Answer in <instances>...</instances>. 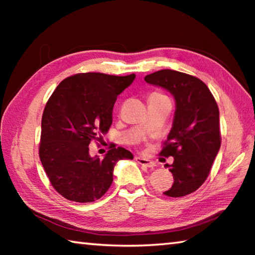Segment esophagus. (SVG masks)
Here are the masks:
<instances>
[{
  "label": "esophagus",
  "mask_w": 255,
  "mask_h": 255,
  "mask_svg": "<svg viewBox=\"0 0 255 255\" xmlns=\"http://www.w3.org/2000/svg\"><path fill=\"white\" fill-rule=\"evenodd\" d=\"M135 159L137 161V163H139L140 165L147 166V167H153L154 166V162L150 161V159L143 157V156H136Z\"/></svg>",
  "instance_id": "esophagus-1"
}]
</instances>
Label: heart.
I'll return each instance as SVG.
<instances>
[{
  "label": "heart",
  "mask_w": 255,
  "mask_h": 255,
  "mask_svg": "<svg viewBox=\"0 0 255 255\" xmlns=\"http://www.w3.org/2000/svg\"><path fill=\"white\" fill-rule=\"evenodd\" d=\"M163 98H166L165 96H163V94L158 93V92H154L149 96V101H154V100H157V99H163Z\"/></svg>",
  "instance_id": "1"
}]
</instances>
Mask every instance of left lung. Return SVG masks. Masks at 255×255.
I'll list each match as a JSON object with an SVG mask.
<instances>
[{
    "label": "left lung",
    "instance_id": "obj_1",
    "mask_svg": "<svg viewBox=\"0 0 255 255\" xmlns=\"http://www.w3.org/2000/svg\"><path fill=\"white\" fill-rule=\"evenodd\" d=\"M144 80L165 89L175 100L173 125L161 150L163 156L174 158L165 164L174 182L164 195L187 196L205 182L221 148L218 106L208 86L185 73L161 70Z\"/></svg>",
    "mask_w": 255,
    "mask_h": 255
}]
</instances>
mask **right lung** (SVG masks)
Returning <instances> with one entry per match:
<instances>
[{
    "instance_id": "obj_1",
    "label": "right lung",
    "mask_w": 255,
    "mask_h": 255,
    "mask_svg": "<svg viewBox=\"0 0 255 255\" xmlns=\"http://www.w3.org/2000/svg\"><path fill=\"white\" fill-rule=\"evenodd\" d=\"M135 77L81 73L60 82L49 98L41 119L39 157L51 185L66 199H100L114 181L117 162L133 158L115 145L103 158L92 157L89 144L110 128L117 97Z\"/></svg>"
}]
</instances>
